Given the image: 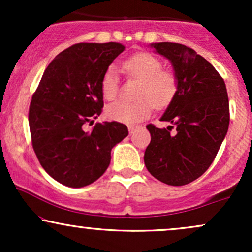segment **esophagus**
I'll use <instances>...</instances> for the list:
<instances>
[{
  "instance_id": "esophagus-1",
  "label": "esophagus",
  "mask_w": 252,
  "mask_h": 252,
  "mask_svg": "<svg viewBox=\"0 0 252 252\" xmlns=\"http://www.w3.org/2000/svg\"><path fill=\"white\" fill-rule=\"evenodd\" d=\"M128 129H129V132H130V134H132V132H134V130L136 129V126H128Z\"/></svg>"
}]
</instances>
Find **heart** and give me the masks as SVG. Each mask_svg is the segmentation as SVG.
<instances>
[{
	"label": "heart",
	"instance_id": "heart-1",
	"mask_svg": "<svg viewBox=\"0 0 252 252\" xmlns=\"http://www.w3.org/2000/svg\"><path fill=\"white\" fill-rule=\"evenodd\" d=\"M128 77L140 82L136 90L135 102L118 100L106 106V117L126 124L142 122L152 115L154 106L166 109L178 96V74L174 71L162 68V62L148 52H138L123 63ZM120 91L117 71L109 66L100 79V92L104 99L112 100Z\"/></svg>",
	"mask_w": 252,
	"mask_h": 252
}]
</instances>
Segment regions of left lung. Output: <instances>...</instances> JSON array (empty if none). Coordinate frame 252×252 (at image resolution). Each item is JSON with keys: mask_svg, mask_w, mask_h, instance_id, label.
Wrapping results in <instances>:
<instances>
[{"mask_svg": "<svg viewBox=\"0 0 252 252\" xmlns=\"http://www.w3.org/2000/svg\"><path fill=\"white\" fill-rule=\"evenodd\" d=\"M156 52L173 63L180 86L178 96L161 121L167 129L148 124L152 141L144 163L154 178L170 186H184L209 169L230 123L224 79L190 47L175 42L153 43ZM175 127V134L170 132Z\"/></svg>", "mask_w": 252, "mask_h": 252, "instance_id": "obj_1", "label": "left lung"}]
</instances>
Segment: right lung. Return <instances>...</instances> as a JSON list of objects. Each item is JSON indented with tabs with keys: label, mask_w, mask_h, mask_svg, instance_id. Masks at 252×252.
I'll return each instance as SVG.
<instances>
[{
	"label": "right lung",
	"mask_w": 252,
	"mask_h": 252,
	"mask_svg": "<svg viewBox=\"0 0 252 252\" xmlns=\"http://www.w3.org/2000/svg\"><path fill=\"white\" fill-rule=\"evenodd\" d=\"M124 51L117 42L72 45L47 66L28 112L32 146L42 168L68 187H84L104 174L111 149L129 134L123 123H94L103 111L100 79Z\"/></svg>",
	"instance_id": "obj_1"
}]
</instances>
